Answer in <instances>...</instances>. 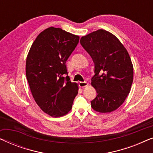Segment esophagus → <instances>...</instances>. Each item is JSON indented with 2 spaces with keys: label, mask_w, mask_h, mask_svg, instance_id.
<instances>
[{
  "label": "esophagus",
  "mask_w": 153,
  "mask_h": 153,
  "mask_svg": "<svg viewBox=\"0 0 153 153\" xmlns=\"http://www.w3.org/2000/svg\"><path fill=\"white\" fill-rule=\"evenodd\" d=\"M79 85L81 88H84L85 86H87V85H88V83L86 81H81V82H79Z\"/></svg>",
  "instance_id": "esophagus-1"
}]
</instances>
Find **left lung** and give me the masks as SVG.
<instances>
[{
  "label": "left lung",
  "instance_id": "left-lung-1",
  "mask_svg": "<svg viewBox=\"0 0 153 153\" xmlns=\"http://www.w3.org/2000/svg\"><path fill=\"white\" fill-rule=\"evenodd\" d=\"M80 42L95 64L91 85L97 95L91 107L100 113L114 111L125 102L133 82L128 52L114 35L102 29L83 36Z\"/></svg>",
  "mask_w": 153,
  "mask_h": 153
}]
</instances>
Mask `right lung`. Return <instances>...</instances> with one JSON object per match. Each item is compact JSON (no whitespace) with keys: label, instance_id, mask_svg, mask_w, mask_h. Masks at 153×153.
I'll use <instances>...</instances> for the list:
<instances>
[{"label":"right lung","instance_id":"add662e5","mask_svg":"<svg viewBox=\"0 0 153 153\" xmlns=\"http://www.w3.org/2000/svg\"><path fill=\"white\" fill-rule=\"evenodd\" d=\"M79 37L60 28L49 27L37 35L27 56L26 74L35 101L54 118L68 114L78 94V84L71 82L66 61Z\"/></svg>","mask_w":153,"mask_h":153}]
</instances>
